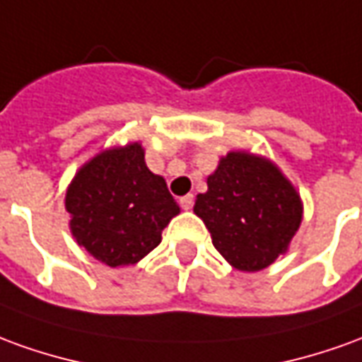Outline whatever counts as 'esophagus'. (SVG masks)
<instances>
[{"mask_svg":"<svg viewBox=\"0 0 362 362\" xmlns=\"http://www.w3.org/2000/svg\"><path fill=\"white\" fill-rule=\"evenodd\" d=\"M180 206H182V209H192V206H194V196H192V194H188V196L180 198Z\"/></svg>","mask_w":362,"mask_h":362,"instance_id":"esophagus-1","label":"esophagus"}]
</instances>
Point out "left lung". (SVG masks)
<instances>
[{
  "label": "left lung",
  "mask_w": 362,
  "mask_h": 362,
  "mask_svg": "<svg viewBox=\"0 0 362 362\" xmlns=\"http://www.w3.org/2000/svg\"><path fill=\"white\" fill-rule=\"evenodd\" d=\"M194 214L231 267L257 272L288 251L302 223V199L292 182L269 158L245 151L227 153L207 176Z\"/></svg>",
  "instance_id": "8db88e82"
}]
</instances>
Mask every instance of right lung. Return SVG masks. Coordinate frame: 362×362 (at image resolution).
Masks as SVG:
<instances>
[{
  "mask_svg": "<svg viewBox=\"0 0 362 362\" xmlns=\"http://www.w3.org/2000/svg\"><path fill=\"white\" fill-rule=\"evenodd\" d=\"M64 204L76 243L113 269L146 257L180 214L163 176L146 168L139 143L88 160L70 182Z\"/></svg>",
  "mask_w": 362,
  "mask_h": 362,
  "instance_id": "1",
  "label": "right lung"
}]
</instances>
